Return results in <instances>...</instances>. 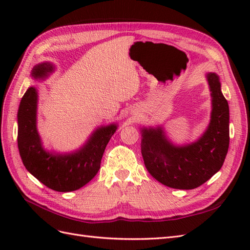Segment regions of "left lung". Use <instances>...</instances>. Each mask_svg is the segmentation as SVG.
<instances>
[{
    "mask_svg": "<svg viewBox=\"0 0 250 250\" xmlns=\"http://www.w3.org/2000/svg\"><path fill=\"white\" fill-rule=\"evenodd\" d=\"M210 97V120L195 142L175 145L164 127L141 128V150L146 169L161 184L179 190H192L221 169L229 146V107L221 92L218 75H206Z\"/></svg>",
    "mask_w": 250,
    "mask_h": 250,
    "instance_id": "left-lung-1",
    "label": "left lung"
}]
</instances>
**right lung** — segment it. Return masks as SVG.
Here are the masks:
<instances>
[{
	"label": "right lung",
	"mask_w": 250,
	"mask_h": 250,
	"mask_svg": "<svg viewBox=\"0 0 250 250\" xmlns=\"http://www.w3.org/2000/svg\"><path fill=\"white\" fill-rule=\"evenodd\" d=\"M55 71L50 62L36 64L31 71L35 80H44ZM39 92L30 86L22 96L18 111V146L22 164L42 184L57 192H72L85 186L100 169L104 150L118 124L98 127L75 151L58 153L44 149L37 131Z\"/></svg>",
	"instance_id": "add662e5"
}]
</instances>
